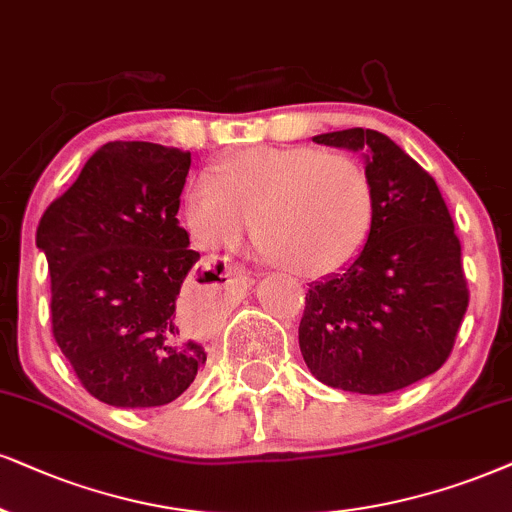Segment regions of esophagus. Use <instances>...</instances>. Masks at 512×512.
<instances>
[{
	"instance_id": "esophagus-1",
	"label": "esophagus",
	"mask_w": 512,
	"mask_h": 512,
	"mask_svg": "<svg viewBox=\"0 0 512 512\" xmlns=\"http://www.w3.org/2000/svg\"><path fill=\"white\" fill-rule=\"evenodd\" d=\"M225 268H227V275H230L237 285H242V287L251 285V277L246 275V270L239 266V263H225Z\"/></svg>"
}]
</instances>
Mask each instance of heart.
Segmentation results:
<instances>
[{
	"label": "heart",
	"mask_w": 512,
	"mask_h": 512,
	"mask_svg": "<svg viewBox=\"0 0 512 512\" xmlns=\"http://www.w3.org/2000/svg\"><path fill=\"white\" fill-rule=\"evenodd\" d=\"M185 220L201 246L244 237L273 266L296 277H327L356 261L375 220L368 170L349 154L318 147H251L208 170L185 194Z\"/></svg>",
	"instance_id": "heart-1"
}]
</instances>
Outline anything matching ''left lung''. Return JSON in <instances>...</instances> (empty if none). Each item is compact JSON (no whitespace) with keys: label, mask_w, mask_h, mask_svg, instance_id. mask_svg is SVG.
Listing matches in <instances>:
<instances>
[{"label":"left lung","mask_w":512,"mask_h":512,"mask_svg":"<svg viewBox=\"0 0 512 512\" xmlns=\"http://www.w3.org/2000/svg\"><path fill=\"white\" fill-rule=\"evenodd\" d=\"M365 151L375 220L361 256L311 285L301 356L327 387L389 394L437 372L470 304L460 239L437 182L377 130L313 137Z\"/></svg>","instance_id":"8db88e82"}]
</instances>
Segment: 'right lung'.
I'll use <instances>...</instances> for the list:
<instances>
[{"label": "right lung", "instance_id": "right-lung-1", "mask_svg": "<svg viewBox=\"0 0 512 512\" xmlns=\"http://www.w3.org/2000/svg\"><path fill=\"white\" fill-rule=\"evenodd\" d=\"M189 163V151L161 144H104L37 225L54 339L82 387L109 406H166L206 363L175 315L182 282H204L178 223Z\"/></svg>", "mask_w": 512, "mask_h": 512}]
</instances>
